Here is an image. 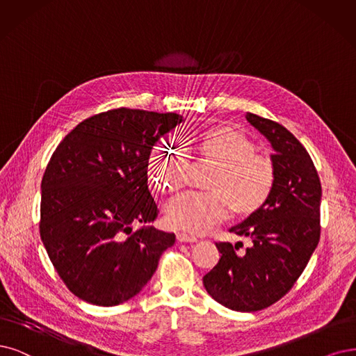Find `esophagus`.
<instances>
[{
	"label": "esophagus",
	"instance_id": "obj_1",
	"mask_svg": "<svg viewBox=\"0 0 356 356\" xmlns=\"http://www.w3.org/2000/svg\"><path fill=\"white\" fill-rule=\"evenodd\" d=\"M176 238H177L179 242H188V243L198 242V239H196L195 236H189V234H186V233H177Z\"/></svg>",
	"mask_w": 356,
	"mask_h": 356
}]
</instances>
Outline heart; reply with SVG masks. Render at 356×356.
Returning a JSON list of instances; mask_svg holds the SVG:
<instances>
[{"instance_id":"obj_1","label":"heart","mask_w":356,"mask_h":356,"mask_svg":"<svg viewBox=\"0 0 356 356\" xmlns=\"http://www.w3.org/2000/svg\"><path fill=\"white\" fill-rule=\"evenodd\" d=\"M202 161L216 165L207 181L211 192L181 193L165 205V220L173 229L202 233L232 213L248 217L264 207L274 189L275 170L267 158L257 155L255 142L230 126L204 130L196 142ZM189 167L186 149L179 142L164 140L152 149L148 176L164 193L185 185Z\"/></svg>"}]
</instances>
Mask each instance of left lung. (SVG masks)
<instances>
[{"instance_id":"1","label":"left lung","mask_w":356,"mask_h":356,"mask_svg":"<svg viewBox=\"0 0 356 356\" xmlns=\"http://www.w3.org/2000/svg\"><path fill=\"white\" fill-rule=\"evenodd\" d=\"M246 120L271 143L274 189L258 213L230 229L252 245L238 252L229 242L216 243L220 259L202 282L218 304L254 312L291 291L317 248L321 183L309 154L286 127L252 113Z\"/></svg>"}]
</instances>
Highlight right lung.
I'll use <instances>...</instances> for the list:
<instances>
[{
  "label": "right lung",
  "instance_id": "obj_1",
  "mask_svg": "<svg viewBox=\"0 0 356 356\" xmlns=\"http://www.w3.org/2000/svg\"><path fill=\"white\" fill-rule=\"evenodd\" d=\"M176 113L117 108L79 123L52 154L41 183L39 233L69 291L99 307L136 296L175 233L134 225L156 218L148 189L154 145Z\"/></svg>",
  "mask_w": 356,
  "mask_h": 356
}]
</instances>
